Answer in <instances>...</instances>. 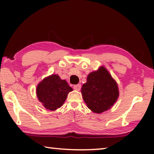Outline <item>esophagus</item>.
<instances>
[{
	"mask_svg": "<svg viewBox=\"0 0 154 154\" xmlns=\"http://www.w3.org/2000/svg\"><path fill=\"white\" fill-rule=\"evenodd\" d=\"M81 88H82V85H81L80 84L75 85H74V86H73V88H74V90H77V91H79V90H80V89H81Z\"/></svg>",
	"mask_w": 154,
	"mask_h": 154,
	"instance_id": "1",
	"label": "esophagus"
}]
</instances>
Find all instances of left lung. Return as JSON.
<instances>
[{
    "label": "left lung",
    "instance_id": "left-lung-1",
    "mask_svg": "<svg viewBox=\"0 0 154 154\" xmlns=\"http://www.w3.org/2000/svg\"><path fill=\"white\" fill-rule=\"evenodd\" d=\"M81 92L88 107L95 113L110 109L119 96L118 83L103 66L88 75Z\"/></svg>",
    "mask_w": 154,
    "mask_h": 154
}]
</instances>
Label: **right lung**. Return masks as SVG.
<instances>
[{
    "label": "right lung",
    "mask_w": 154,
    "mask_h": 154,
    "mask_svg": "<svg viewBox=\"0 0 154 154\" xmlns=\"http://www.w3.org/2000/svg\"><path fill=\"white\" fill-rule=\"evenodd\" d=\"M72 91L66 80L61 79L58 75H51L45 77L37 85L36 89L38 100L46 109L55 111L61 107Z\"/></svg>",
    "instance_id": "add662e5"
}]
</instances>
